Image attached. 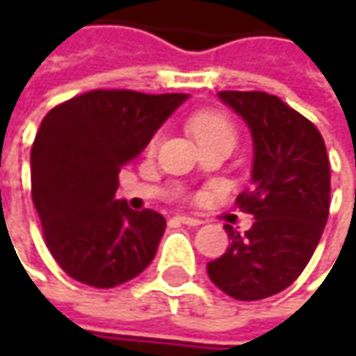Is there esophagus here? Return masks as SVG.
<instances>
[{
    "instance_id": "esophagus-1",
    "label": "esophagus",
    "mask_w": 356,
    "mask_h": 356,
    "mask_svg": "<svg viewBox=\"0 0 356 356\" xmlns=\"http://www.w3.org/2000/svg\"><path fill=\"white\" fill-rule=\"evenodd\" d=\"M176 220H178V222H182V224H186V226H200V224H202V220H200V218L186 216V213H178V216H176Z\"/></svg>"
}]
</instances>
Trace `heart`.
<instances>
[{"label":"heart","mask_w":356,"mask_h":356,"mask_svg":"<svg viewBox=\"0 0 356 356\" xmlns=\"http://www.w3.org/2000/svg\"><path fill=\"white\" fill-rule=\"evenodd\" d=\"M188 129L198 144L212 140H232L236 138V129L232 120L220 111H200L188 120Z\"/></svg>","instance_id":"1"}]
</instances>
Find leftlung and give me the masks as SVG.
I'll use <instances>...</instances> for the list:
<instances>
[{"instance_id":"8db88e82","label":"left lung","mask_w":356,"mask_h":356,"mask_svg":"<svg viewBox=\"0 0 356 356\" xmlns=\"http://www.w3.org/2000/svg\"><path fill=\"white\" fill-rule=\"evenodd\" d=\"M218 99L252 132L253 186L238 204L255 222L245 234L224 226L232 241L208 275L229 297L257 301L287 289L315 252L329 218V158L317 127L277 97L222 90Z\"/></svg>"}]
</instances>
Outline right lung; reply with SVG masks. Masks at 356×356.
<instances>
[{
  "label": "right lung",
  "mask_w": 356,
  "mask_h": 356,
  "mask_svg": "<svg viewBox=\"0 0 356 356\" xmlns=\"http://www.w3.org/2000/svg\"><path fill=\"white\" fill-rule=\"evenodd\" d=\"M188 95L90 90L51 108L31 148V196L55 261L90 287H117L154 259L166 220L117 200L118 172Z\"/></svg>",
  "instance_id": "right-lung-1"
}]
</instances>
